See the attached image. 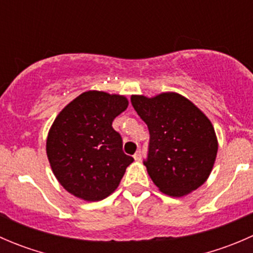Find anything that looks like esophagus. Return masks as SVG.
<instances>
[{
	"instance_id": "34e87169",
	"label": "esophagus",
	"mask_w": 253,
	"mask_h": 253,
	"mask_svg": "<svg viewBox=\"0 0 253 253\" xmlns=\"http://www.w3.org/2000/svg\"><path fill=\"white\" fill-rule=\"evenodd\" d=\"M133 157H134V160H136V162H141V160H142V152H141V150H137L136 154H134Z\"/></svg>"
}]
</instances>
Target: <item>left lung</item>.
Listing matches in <instances>:
<instances>
[{
	"label": "left lung",
	"instance_id": "left-lung-1",
	"mask_svg": "<svg viewBox=\"0 0 253 253\" xmlns=\"http://www.w3.org/2000/svg\"><path fill=\"white\" fill-rule=\"evenodd\" d=\"M131 103L149 129L147 167L162 192L182 197L206 182L218 152L215 131L195 104L176 93L154 98L132 95Z\"/></svg>",
	"mask_w": 253,
	"mask_h": 253
}]
</instances>
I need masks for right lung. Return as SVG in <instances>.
<instances>
[{
	"label": "right lung",
	"mask_w": 253,
	"mask_h": 253,
	"mask_svg": "<svg viewBox=\"0 0 253 253\" xmlns=\"http://www.w3.org/2000/svg\"><path fill=\"white\" fill-rule=\"evenodd\" d=\"M128 106L122 95L89 90L71 101L53 121L46 141L51 169L63 188L89 202L119 186L133 158L122 150L112 121Z\"/></svg>",
	"instance_id": "add662e5"
}]
</instances>
